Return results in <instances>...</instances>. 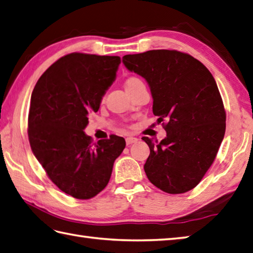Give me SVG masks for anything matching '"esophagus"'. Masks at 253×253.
I'll return each mask as SVG.
<instances>
[{
    "mask_svg": "<svg viewBox=\"0 0 253 253\" xmlns=\"http://www.w3.org/2000/svg\"><path fill=\"white\" fill-rule=\"evenodd\" d=\"M137 141H138V138H136V137L129 136V137L126 138V143H127V145H131V143L137 142Z\"/></svg>",
    "mask_w": 253,
    "mask_h": 253,
    "instance_id": "obj_1",
    "label": "esophagus"
}]
</instances>
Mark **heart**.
I'll use <instances>...</instances> for the list:
<instances>
[{
    "label": "heart",
    "mask_w": 253,
    "mask_h": 253,
    "mask_svg": "<svg viewBox=\"0 0 253 253\" xmlns=\"http://www.w3.org/2000/svg\"><path fill=\"white\" fill-rule=\"evenodd\" d=\"M141 83H142V81L140 80V79H138L136 77H129L125 82L126 90H130V88L135 87L136 85H138V84H141Z\"/></svg>",
    "instance_id": "b5f03b06"
}]
</instances>
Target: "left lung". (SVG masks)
Listing matches in <instances>:
<instances>
[{"label":"left lung","instance_id":"obj_1","mask_svg":"<svg viewBox=\"0 0 253 253\" xmlns=\"http://www.w3.org/2000/svg\"><path fill=\"white\" fill-rule=\"evenodd\" d=\"M128 70L149 84L152 112L167 131L160 142L142 137L150 148L143 166L147 177L170 194L199 184L214 162L226 130V112L214 77L184 52L149 50L126 54Z\"/></svg>","mask_w":253,"mask_h":253}]
</instances>
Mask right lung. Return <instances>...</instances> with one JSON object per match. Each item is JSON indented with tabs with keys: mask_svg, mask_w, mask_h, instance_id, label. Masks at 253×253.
<instances>
[{
	"mask_svg": "<svg viewBox=\"0 0 253 253\" xmlns=\"http://www.w3.org/2000/svg\"><path fill=\"white\" fill-rule=\"evenodd\" d=\"M121 63L117 56L69 53L39 78L31 97L28 138L32 151L59 189L88 200L105 189L114 161L126 146L123 137L92 143L83 130L97 112Z\"/></svg>",
	"mask_w": 253,
	"mask_h": 253,
	"instance_id": "add662e5",
	"label": "right lung"
}]
</instances>
